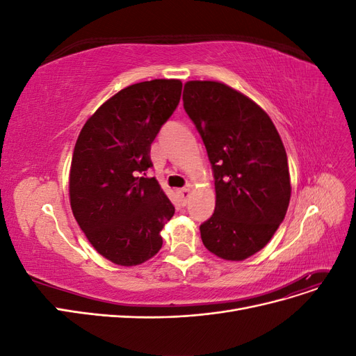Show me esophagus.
Returning a JSON list of instances; mask_svg holds the SVG:
<instances>
[{"instance_id":"34e87169","label":"esophagus","mask_w":356,"mask_h":356,"mask_svg":"<svg viewBox=\"0 0 356 356\" xmlns=\"http://www.w3.org/2000/svg\"><path fill=\"white\" fill-rule=\"evenodd\" d=\"M179 197H181V200H182V203H187V200H188V197H190V188H181L179 191Z\"/></svg>"}]
</instances>
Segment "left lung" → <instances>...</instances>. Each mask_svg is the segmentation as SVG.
I'll return each mask as SVG.
<instances>
[{
    "label": "left lung",
    "mask_w": 356,
    "mask_h": 356,
    "mask_svg": "<svg viewBox=\"0 0 356 356\" xmlns=\"http://www.w3.org/2000/svg\"><path fill=\"white\" fill-rule=\"evenodd\" d=\"M182 101L215 179V211L200 224L202 242L224 260H245L285 218L291 184L282 139L264 110L222 83L188 81Z\"/></svg>",
    "instance_id": "obj_1"
}]
</instances>
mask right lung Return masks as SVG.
Segmentation results:
<instances>
[{
	"label": "right lung",
	"instance_id": "right-lung-1",
	"mask_svg": "<svg viewBox=\"0 0 356 356\" xmlns=\"http://www.w3.org/2000/svg\"><path fill=\"white\" fill-rule=\"evenodd\" d=\"M179 80L143 81L115 93L83 126L71 172V209L92 246L118 266L154 257L160 232L175 213L149 149L181 99Z\"/></svg>",
	"mask_w": 356,
	"mask_h": 356
}]
</instances>
